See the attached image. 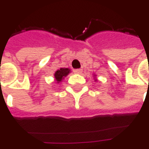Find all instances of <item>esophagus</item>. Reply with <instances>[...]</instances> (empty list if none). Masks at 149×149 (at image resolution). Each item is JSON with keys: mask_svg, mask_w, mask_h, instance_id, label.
<instances>
[{"mask_svg": "<svg viewBox=\"0 0 149 149\" xmlns=\"http://www.w3.org/2000/svg\"><path fill=\"white\" fill-rule=\"evenodd\" d=\"M75 73H77V74H81V72H82V69H75L74 70Z\"/></svg>", "mask_w": 149, "mask_h": 149, "instance_id": "esophagus-1", "label": "esophagus"}]
</instances>
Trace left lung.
Returning <instances> with one entry per match:
<instances>
[{
	"label": "left lung",
	"mask_w": 149,
	"mask_h": 149,
	"mask_svg": "<svg viewBox=\"0 0 149 149\" xmlns=\"http://www.w3.org/2000/svg\"><path fill=\"white\" fill-rule=\"evenodd\" d=\"M96 81H97V80H96Z\"/></svg>",
	"instance_id": "1"
}]
</instances>
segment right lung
<instances>
[{"instance_id":"right-lung-1","label":"right lung","mask_w":149,"mask_h":149,"mask_svg":"<svg viewBox=\"0 0 149 149\" xmlns=\"http://www.w3.org/2000/svg\"><path fill=\"white\" fill-rule=\"evenodd\" d=\"M70 72V69L67 68H61L58 69L57 71L55 72L54 73V77H55V80L56 81L57 83H60L61 82V81L64 79V78L68 76V74Z\"/></svg>"}]
</instances>
